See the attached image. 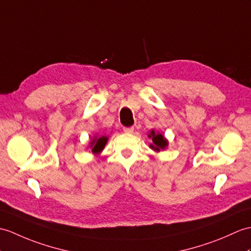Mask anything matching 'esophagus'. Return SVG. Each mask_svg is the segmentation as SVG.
I'll use <instances>...</instances> for the list:
<instances>
[{"instance_id": "1", "label": "esophagus", "mask_w": 251, "mask_h": 251, "mask_svg": "<svg viewBox=\"0 0 251 251\" xmlns=\"http://www.w3.org/2000/svg\"><path fill=\"white\" fill-rule=\"evenodd\" d=\"M123 130L126 133H131V132H133V127H124Z\"/></svg>"}]
</instances>
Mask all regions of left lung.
Here are the masks:
<instances>
[{"label":"left lung","mask_w":251,"mask_h":251,"mask_svg":"<svg viewBox=\"0 0 251 251\" xmlns=\"http://www.w3.org/2000/svg\"><path fill=\"white\" fill-rule=\"evenodd\" d=\"M149 137L152 139L153 143L150 144V148L156 151V152H160L161 150H165L168 147L167 139L159 132H155V130H152L150 132Z\"/></svg>","instance_id":"left-lung-1"}]
</instances>
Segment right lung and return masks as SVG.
<instances>
[{"label":"right lung","mask_w":251,"mask_h":251,"mask_svg":"<svg viewBox=\"0 0 251 251\" xmlns=\"http://www.w3.org/2000/svg\"><path fill=\"white\" fill-rule=\"evenodd\" d=\"M108 141V137L106 136H96L92 139V141L90 143V148L92 149V153L93 154H99L103 150L104 145H106Z\"/></svg>","instance_id":"add662e5"}]
</instances>
